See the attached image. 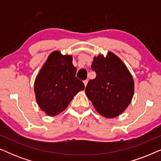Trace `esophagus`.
<instances>
[{
    "label": "esophagus",
    "mask_w": 161,
    "mask_h": 161,
    "mask_svg": "<svg viewBox=\"0 0 161 161\" xmlns=\"http://www.w3.org/2000/svg\"><path fill=\"white\" fill-rule=\"evenodd\" d=\"M83 83H84L85 86H86V85H87V83H88V80H83Z\"/></svg>",
    "instance_id": "esophagus-1"
}]
</instances>
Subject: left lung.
I'll list each match as a JSON object with an SVG mask.
<instances>
[{
	"mask_svg": "<svg viewBox=\"0 0 161 161\" xmlns=\"http://www.w3.org/2000/svg\"><path fill=\"white\" fill-rule=\"evenodd\" d=\"M92 69L96 78L90 80L85 92L94 108L105 118L124 112L134 94V80L124 62L112 52L94 56Z\"/></svg>",
	"mask_w": 161,
	"mask_h": 161,
	"instance_id": "left-lung-1",
	"label": "left lung"
}]
</instances>
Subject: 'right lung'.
<instances>
[{"instance_id": "add662e5", "label": "right lung", "mask_w": 161, "mask_h": 161, "mask_svg": "<svg viewBox=\"0 0 161 161\" xmlns=\"http://www.w3.org/2000/svg\"><path fill=\"white\" fill-rule=\"evenodd\" d=\"M72 56L55 50L48 56L34 82L39 107L47 115L56 116L67 108L74 96L85 89L75 77Z\"/></svg>"}]
</instances>
